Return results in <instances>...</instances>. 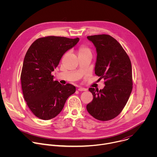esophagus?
I'll list each match as a JSON object with an SVG mask.
<instances>
[{"label": "esophagus", "mask_w": 157, "mask_h": 157, "mask_svg": "<svg viewBox=\"0 0 157 157\" xmlns=\"http://www.w3.org/2000/svg\"><path fill=\"white\" fill-rule=\"evenodd\" d=\"M78 90L79 91H86V88H84V87H79Z\"/></svg>", "instance_id": "esophagus-1"}]
</instances>
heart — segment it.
Returning <instances> with one entry per match:
<instances>
[{
    "mask_svg": "<svg viewBox=\"0 0 157 157\" xmlns=\"http://www.w3.org/2000/svg\"><path fill=\"white\" fill-rule=\"evenodd\" d=\"M78 56L84 55H87V54L91 55V49L85 45H81L78 48Z\"/></svg>",
    "mask_w": 157,
    "mask_h": 157,
    "instance_id": "b5f03b06",
    "label": "heart"
}]
</instances>
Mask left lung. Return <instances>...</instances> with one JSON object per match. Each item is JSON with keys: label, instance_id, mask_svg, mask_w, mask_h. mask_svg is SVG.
<instances>
[{"label": "left lung", "instance_id": "obj_1", "mask_svg": "<svg viewBox=\"0 0 157 157\" xmlns=\"http://www.w3.org/2000/svg\"><path fill=\"white\" fill-rule=\"evenodd\" d=\"M87 38L96 48L95 74L104 78L105 86L99 91L93 87L89 89L93 99L86 109L95 119L107 121L121 113L131 94V61L121 44L113 36L102 34Z\"/></svg>", "mask_w": 157, "mask_h": 157}]
</instances>
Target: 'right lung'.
Listing matches in <instances>:
<instances>
[{"label":"right lung","instance_id":"obj_1","mask_svg":"<svg viewBox=\"0 0 157 157\" xmlns=\"http://www.w3.org/2000/svg\"><path fill=\"white\" fill-rule=\"evenodd\" d=\"M63 36H48L36 40L27 50L20 76L22 92L27 104L38 118L50 120L62 110L76 91L75 86L53 80L52 72L64 53L79 41Z\"/></svg>","mask_w":157,"mask_h":157}]
</instances>
